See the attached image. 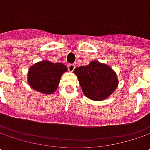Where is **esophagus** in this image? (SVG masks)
<instances>
[{"label": "esophagus", "mask_w": 150, "mask_h": 150, "mask_svg": "<svg viewBox=\"0 0 150 150\" xmlns=\"http://www.w3.org/2000/svg\"><path fill=\"white\" fill-rule=\"evenodd\" d=\"M67 68L70 72H72L74 69H75V65L74 64H68L67 65Z\"/></svg>", "instance_id": "1"}]
</instances>
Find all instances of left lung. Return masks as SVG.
<instances>
[{
	"mask_svg": "<svg viewBox=\"0 0 150 150\" xmlns=\"http://www.w3.org/2000/svg\"><path fill=\"white\" fill-rule=\"evenodd\" d=\"M84 95L93 100H103L116 89L118 79L108 66L93 61L89 65L74 69Z\"/></svg>",
	"mask_w": 150,
	"mask_h": 150,
	"instance_id": "obj_1",
	"label": "left lung"
}]
</instances>
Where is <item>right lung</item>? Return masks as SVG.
<instances>
[{"instance_id":"add662e5","label":"right lung","mask_w":150,"mask_h":150,"mask_svg":"<svg viewBox=\"0 0 150 150\" xmlns=\"http://www.w3.org/2000/svg\"><path fill=\"white\" fill-rule=\"evenodd\" d=\"M62 63H54L49 61H42L29 69L28 83L33 89L46 94L56 91L62 74L67 71Z\"/></svg>"}]
</instances>
